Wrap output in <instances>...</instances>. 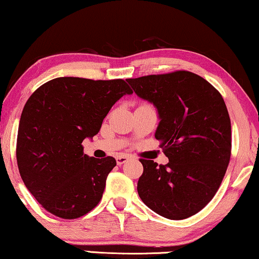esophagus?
<instances>
[{"label": "esophagus", "mask_w": 259, "mask_h": 259, "mask_svg": "<svg viewBox=\"0 0 259 259\" xmlns=\"http://www.w3.org/2000/svg\"><path fill=\"white\" fill-rule=\"evenodd\" d=\"M128 159H130L128 155H119V157H116V164H118V165L125 164V162L128 160Z\"/></svg>", "instance_id": "34e87169"}]
</instances>
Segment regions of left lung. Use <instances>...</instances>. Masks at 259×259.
Listing matches in <instances>:
<instances>
[{
    "label": "left lung",
    "instance_id": "8db88e82",
    "mask_svg": "<svg viewBox=\"0 0 259 259\" xmlns=\"http://www.w3.org/2000/svg\"><path fill=\"white\" fill-rule=\"evenodd\" d=\"M138 97L157 108L155 139L168 162L140 159L138 193L167 219L196 214L214 197L231 155V121L224 99L197 74L178 70L127 79Z\"/></svg>",
    "mask_w": 259,
    "mask_h": 259
}]
</instances>
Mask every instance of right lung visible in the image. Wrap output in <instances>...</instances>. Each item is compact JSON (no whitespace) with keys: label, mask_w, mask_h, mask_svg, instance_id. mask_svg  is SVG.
Returning <instances> with one entry per match:
<instances>
[{"label":"right lung","mask_w":259,"mask_h":259,"mask_svg":"<svg viewBox=\"0 0 259 259\" xmlns=\"http://www.w3.org/2000/svg\"><path fill=\"white\" fill-rule=\"evenodd\" d=\"M132 93L121 79L65 76L28 99L17 132V166L24 185L52 214L75 219L99 204L116 161L88 157L82 141L98 134L112 106Z\"/></svg>","instance_id":"add662e5"}]
</instances>
